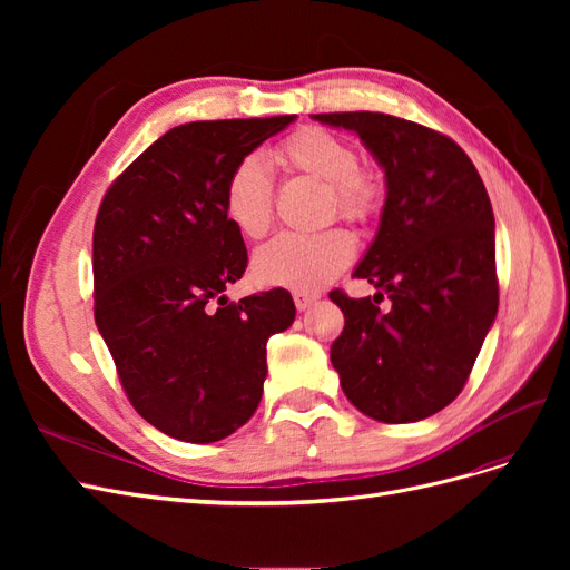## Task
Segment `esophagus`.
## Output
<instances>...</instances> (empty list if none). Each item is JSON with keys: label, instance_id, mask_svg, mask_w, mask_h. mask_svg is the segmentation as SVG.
Returning <instances> with one entry per match:
<instances>
[{"label": "esophagus", "instance_id": "obj_1", "mask_svg": "<svg viewBox=\"0 0 570 570\" xmlns=\"http://www.w3.org/2000/svg\"><path fill=\"white\" fill-rule=\"evenodd\" d=\"M292 297H295V306L299 308V312H306V308L318 299V295H312V292H295Z\"/></svg>", "mask_w": 570, "mask_h": 570}]
</instances>
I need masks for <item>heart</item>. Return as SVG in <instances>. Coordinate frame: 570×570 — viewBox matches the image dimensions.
Segmentation results:
<instances>
[{
  "label": "heart",
  "instance_id": "obj_1",
  "mask_svg": "<svg viewBox=\"0 0 570 570\" xmlns=\"http://www.w3.org/2000/svg\"><path fill=\"white\" fill-rule=\"evenodd\" d=\"M278 161L327 183L331 209L342 218L364 223L381 202V183L371 170L356 166L354 147L323 128H299L275 149ZM223 212L243 237H262L273 218V180L258 157L239 159L223 185ZM354 237L342 228L321 233H281L258 247L252 262L254 278L262 285L314 292L331 283L352 262Z\"/></svg>",
  "mask_w": 570,
  "mask_h": 570
}]
</instances>
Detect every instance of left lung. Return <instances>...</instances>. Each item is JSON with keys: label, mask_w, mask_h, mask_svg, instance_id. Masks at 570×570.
<instances>
[{"label": "left lung", "mask_w": 570, "mask_h": 570, "mask_svg": "<svg viewBox=\"0 0 570 570\" xmlns=\"http://www.w3.org/2000/svg\"><path fill=\"white\" fill-rule=\"evenodd\" d=\"M312 118L356 132L385 174L381 223L354 268L377 292H331L344 314L333 368L366 416L423 421L456 400L497 316L488 189L465 151L425 126L373 111ZM383 296L387 313L376 306Z\"/></svg>", "instance_id": "obj_1"}]
</instances>
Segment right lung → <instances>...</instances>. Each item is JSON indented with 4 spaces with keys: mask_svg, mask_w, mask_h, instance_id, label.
<instances>
[{
    "mask_svg": "<svg viewBox=\"0 0 570 570\" xmlns=\"http://www.w3.org/2000/svg\"><path fill=\"white\" fill-rule=\"evenodd\" d=\"M295 118L170 128L101 199L95 323L130 404L168 438L209 444L243 428L264 394L266 342L295 321L281 287L226 297L247 249L223 212L233 166Z\"/></svg>",
    "mask_w": 570,
    "mask_h": 570,
    "instance_id": "right-lung-1",
    "label": "right lung"
}]
</instances>
